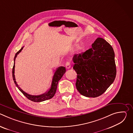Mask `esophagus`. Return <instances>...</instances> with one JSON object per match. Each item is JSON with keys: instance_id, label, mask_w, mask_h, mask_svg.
Here are the masks:
<instances>
[{"instance_id": "34e87169", "label": "esophagus", "mask_w": 133, "mask_h": 133, "mask_svg": "<svg viewBox=\"0 0 133 133\" xmlns=\"http://www.w3.org/2000/svg\"><path fill=\"white\" fill-rule=\"evenodd\" d=\"M65 67L67 69H69L70 67H71V64H70V63L69 62H66V64H65Z\"/></svg>"}]
</instances>
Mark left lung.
<instances>
[{
    "instance_id": "8db88e82",
    "label": "left lung",
    "mask_w": 133,
    "mask_h": 133,
    "mask_svg": "<svg viewBox=\"0 0 133 133\" xmlns=\"http://www.w3.org/2000/svg\"><path fill=\"white\" fill-rule=\"evenodd\" d=\"M92 47L74 55L73 68L77 72L76 86L87 97L101 96L114 81L116 75L115 53L102 38H97Z\"/></svg>"
}]
</instances>
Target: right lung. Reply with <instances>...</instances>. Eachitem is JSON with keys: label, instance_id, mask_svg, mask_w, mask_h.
<instances>
[{"label": "right lung", "instance_id": "right-lung-1", "mask_svg": "<svg viewBox=\"0 0 133 133\" xmlns=\"http://www.w3.org/2000/svg\"><path fill=\"white\" fill-rule=\"evenodd\" d=\"M24 47H23L19 50L15 55V57H14V66H13V68H12V78H13V80L14 82L16 85V86L17 87V88L19 89L24 95V96H25L28 99L34 102H43L49 99H51V98H52L54 97V96L55 95V94L56 93V89H57V85H58V82L60 81V79L62 78V77H63V75L66 72V68L65 67L63 66H61L59 67L57 70L55 71L54 75L53 76V78H52V83H51V87L49 89L48 91H47V92H46L45 93L40 95H29L26 92H25L24 91H23L19 86L18 85L16 79H15V59L16 57L17 56L18 54H19V53L21 52L22 50V49H23Z\"/></svg>", "mask_w": 133, "mask_h": 133}]
</instances>
